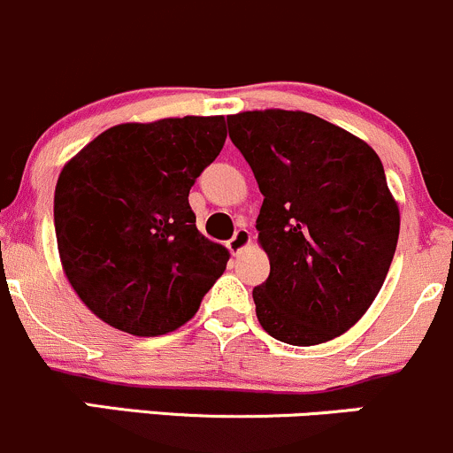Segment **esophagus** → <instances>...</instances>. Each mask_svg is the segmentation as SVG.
I'll use <instances>...</instances> for the list:
<instances>
[{
  "mask_svg": "<svg viewBox=\"0 0 453 453\" xmlns=\"http://www.w3.org/2000/svg\"><path fill=\"white\" fill-rule=\"evenodd\" d=\"M250 242H251L250 230H245V227H238V230L234 232V236L227 241V250H230L232 256H238V253L245 250V247H250Z\"/></svg>",
  "mask_w": 453,
  "mask_h": 453,
  "instance_id": "obj_1",
  "label": "esophagus"
}]
</instances>
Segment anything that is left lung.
I'll return each mask as SVG.
<instances>
[{
	"label": "left lung",
	"mask_w": 453,
	"mask_h": 453,
	"mask_svg": "<svg viewBox=\"0 0 453 453\" xmlns=\"http://www.w3.org/2000/svg\"><path fill=\"white\" fill-rule=\"evenodd\" d=\"M227 128L265 196L256 227L271 273L253 288L262 329L292 346L342 335L379 295L400 234L379 154L305 111H242Z\"/></svg>",
	"instance_id": "8db88e82"
}]
</instances>
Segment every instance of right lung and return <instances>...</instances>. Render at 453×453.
<instances>
[{"label": "right lung", "mask_w": 453, "mask_h": 453, "mask_svg": "<svg viewBox=\"0 0 453 453\" xmlns=\"http://www.w3.org/2000/svg\"><path fill=\"white\" fill-rule=\"evenodd\" d=\"M226 143V118L107 128L58 178L53 221L64 273L113 329L139 337L185 325L230 253L196 227L188 191Z\"/></svg>", "instance_id": "1"}]
</instances>
